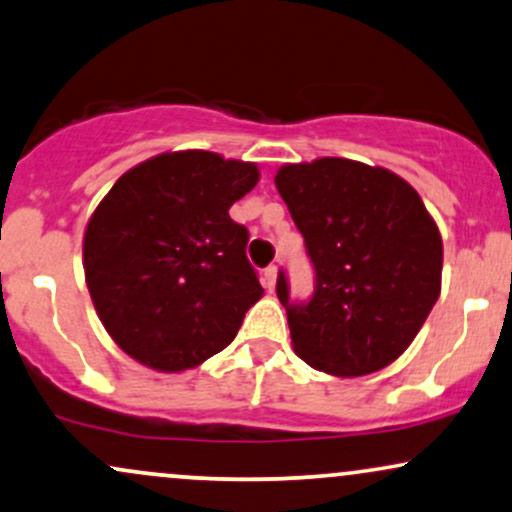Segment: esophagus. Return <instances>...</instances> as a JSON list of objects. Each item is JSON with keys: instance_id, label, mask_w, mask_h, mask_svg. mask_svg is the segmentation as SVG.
Instances as JSON below:
<instances>
[{"instance_id": "1", "label": "esophagus", "mask_w": 512, "mask_h": 512, "mask_svg": "<svg viewBox=\"0 0 512 512\" xmlns=\"http://www.w3.org/2000/svg\"><path fill=\"white\" fill-rule=\"evenodd\" d=\"M263 285L268 287V292H275V285H277V266H268L263 270Z\"/></svg>"}]
</instances>
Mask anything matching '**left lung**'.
I'll list each match as a JSON object with an SVG mask.
<instances>
[{
    "mask_svg": "<svg viewBox=\"0 0 512 512\" xmlns=\"http://www.w3.org/2000/svg\"><path fill=\"white\" fill-rule=\"evenodd\" d=\"M275 187L315 268L308 304L277 277L296 356L334 377L387 368L441 292L444 244L420 194L387 168L334 156L287 163Z\"/></svg>",
    "mask_w": 512,
    "mask_h": 512,
    "instance_id": "1",
    "label": "left lung"
}]
</instances>
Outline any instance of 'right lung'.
Wrapping results in <instances>:
<instances>
[{
    "instance_id": "right-lung-1",
    "label": "right lung",
    "mask_w": 512,
    "mask_h": 512,
    "mask_svg": "<svg viewBox=\"0 0 512 512\" xmlns=\"http://www.w3.org/2000/svg\"><path fill=\"white\" fill-rule=\"evenodd\" d=\"M256 182V163L166 151L123 173L94 208L85 282L106 332L137 363L182 372L237 337L263 287L230 206Z\"/></svg>"
}]
</instances>
